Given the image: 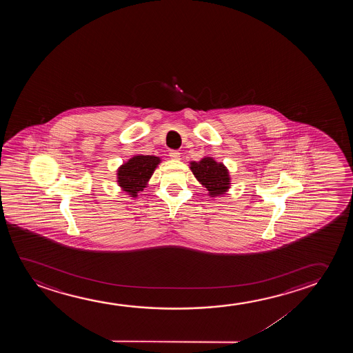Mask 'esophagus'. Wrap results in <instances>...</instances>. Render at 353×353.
I'll list each match as a JSON object with an SVG mask.
<instances>
[{"label": "esophagus", "mask_w": 353, "mask_h": 353, "mask_svg": "<svg viewBox=\"0 0 353 353\" xmlns=\"http://www.w3.org/2000/svg\"><path fill=\"white\" fill-rule=\"evenodd\" d=\"M170 158L172 160H179L181 159V153H179V150H171L170 152Z\"/></svg>", "instance_id": "obj_1"}]
</instances>
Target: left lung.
Wrapping results in <instances>:
<instances>
[{"label": "left lung", "mask_w": 353, "mask_h": 353, "mask_svg": "<svg viewBox=\"0 0 353 353\" xmlns=\"http://www.w3.org/2000/svg\"><path fill=\"white\" fill-rule=\"evenodd\" d=\"M189 169L192 170L199 183L208 189L210 198L222 196L232 187L229 170L214 158L205 157L199 161H190Z\"/></svg>", "instance_id": "left-lung-1"}]
</instances>
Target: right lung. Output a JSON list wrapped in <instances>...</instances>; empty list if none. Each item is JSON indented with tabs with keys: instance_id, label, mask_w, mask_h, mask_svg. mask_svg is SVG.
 <instances>
[{
	"instance_id": "add662e5",
	"label": "right lung",
	"mask_w": 353,
	"mask_h": 353,
	"mask_svg": "<svg viewBox=\"0 0 353 353\" xmlns=\"http://www.w3.org/2000/svg\"><path fill=\"white\" fill-rule=\"evenodd\" d=\"M160 163L161 159L155 155H134L117 170V183L130 198L136 199L148 187L150 177Z\"/></svg>"
}]
</instances>
